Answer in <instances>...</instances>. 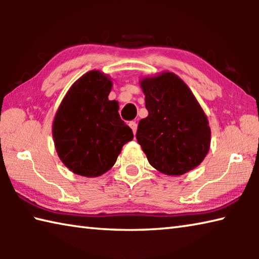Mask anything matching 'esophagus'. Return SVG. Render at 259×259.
I'll return each mask as SVG.
<instances>
[{
  "instance_id": "obj_1",
  "label": "esophagus",
  "mask_w": 259,
  "mask_h": 259,
  "mask_svg": "<svg viewBox=\"0 0 259 259\" xmlns=\"http://www.w3.org/2000/svg\"><path fill=\"white\" fill-rule=\"evenodd\" d=\"M129 126L131 128V130H133V133L136 134V131H137V126H138L137 123H136L135 121H130L129 122Z\"/></svg>"
}]
</instances>
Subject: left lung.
<instances>
[{
    "mask_svg": "<svg viewBox=\"0 0 259 259\" xmlns=\"http://www.w3.org/2000/svg\"><path fill=\"white\" fill-rule=\"evenodd\" d=\"M148 116L136 134L150 164L169 176H181L198 166L210 147L207 116L182 78L164 72L144 77Z\"/></svg>",
    "mask_w": 259,
    "mask_h": 259,
    "instance_id": "1",
    "label": "left lung"
}]
</instances>
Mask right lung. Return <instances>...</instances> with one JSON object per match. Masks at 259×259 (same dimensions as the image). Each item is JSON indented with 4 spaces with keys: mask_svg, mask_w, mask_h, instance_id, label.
<instances>
[{
    "mask_svg": "<svg viewBox=\"0 0 259 259\" xmlns=\"http://www.w3.org/2000/svg\"><path fill=\"white\" fill-rule=\"evenodd\" d=\"M112 81L90 71L69 88L56 113L52 136L59 159L76 175L98 177L116 162L134 134L119 115V104L108 100Z\"/></svg>",
    "mask_w": 259,
    "mask_h": 259,
    "instance_id": "obj_1",
    "label": "right lung"
}]
</instances>
